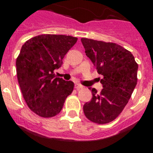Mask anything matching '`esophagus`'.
Returning <instances> with one entry per match:
<instances>
[{"label": "esophagus", "mask_w": 153, "mask_h": 153, "mask_svg": "<svg viewBox=\"0 0 153 153\" xmlns=\"http://www.w3.org/2000/svg\"><path fill=\"white\" fill-rule=\"evenodd\" d=\"M74 87H75V89H76L77 91H79V90H80V89L83 88V86H82L81 84L76 83L75 85H74Z\"/></svg>", "instance_id": "esophagus-1"}]
</instances>
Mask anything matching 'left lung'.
I'll return each instance as SVG.
<instances>
[{
    "label": "left lung",
    "instance_id": "obj_1",
    "mask_svg": "<svg viewBox=\"0 0 153 153\" xmlns=\"http://www.w3.org/2000/svg\"><path fill=\"white\" fill-rule=\"evenodd\" d=\"M85 52L102 79L100 93L94 88L91 102L85 103V116L97 124L111 122L128 103L137 82L138 65L133 54L114 43L82 38Z\"/></svg>",
    "mask_w": 153,
    "mask_h": 153
}]
</instances>
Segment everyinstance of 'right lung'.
<instances>
[{
  "mask_svg": "<svg viewBox=\"0 0 153 153\" xmlns=\"http://www.w3.org/2000/svg\"><path fill=\"white\" fill-rule=\"evenodd\" d=\"M78 38L44 34L25 43L16 62V74L27 106L42 117H52L62 109L74 89V82L55 78L54 71Z\"/></svg>",
  "mask_w": 153,
  "mask_h": 153,
  "instance_id": "add662e5",
  "label": "right lung"
}]
</instances>
